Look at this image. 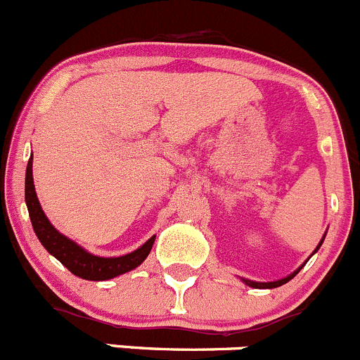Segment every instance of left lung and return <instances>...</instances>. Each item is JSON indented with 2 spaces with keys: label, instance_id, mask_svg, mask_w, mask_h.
Segmentation results:
<instances>
[{
  "label": "left lung",
  "instance_id": "1",
  "mask_svg": "<svg viewBox=\"0 0 360 360\" xmlns=\"http://www.w3.org/2000/svg\"><path fill=\"white\" fill-rule=\"evenodd\" d=\"M324 237H326V235H324ZM324 237H322L321 244L317 245V249H315L314 252H317L319 248H321V245H322V242H324ZM301 268H303V264H301V266L297 268L296 271H292L291 275H288V277H285V278H281V281H275V282H252V281H248V278H242V281H244L245 284L249 285V288H254V289H274V288H278V285H284L285 282H289V281H291V278L296 277V275H297V271H300Z\"/></svg>",
  "mask_w": 360,
  "mask_h": 360
}]
</instances>
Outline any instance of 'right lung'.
Here are the masks:
<instances>
[{"label": "right lung", "mask_w": 360, "mask_h": 360, "mask_svg": "<svg viewBox=\"0 0 360 360\" xmlns=\"http://www.w3.org/2000/svg\"><path fill=\"white\" fill-rule=\"evenodd\" d=\"M25 205H27L36 237L39 238L43 248L49 250L53 257H57L72 275L85 278V281H110L112 277L127 274V271L139 266L153 248L155 235L146 244H143L134 252L125 254V256L101 257L86 252L76 242L69 240L68 237L59 233L49 221V217L45 216L38 197H36L34 181H32V155L27 162V169H25Z\"/></svg>", "instance_id": "obj_1"}]
</instances>
